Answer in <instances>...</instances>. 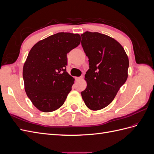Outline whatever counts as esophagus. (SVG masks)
<instances>
[{
	"instance_id": "34e87169",
	"label": "esophagus",
	"mask_w": 154,
	"mask_h": 154,
	"mask_svg": "<svg viewBox=\"0 0 154 154\" xmlns=\"http://www.w3.org/2000/svg\"><path fill=\"white\" fill-rule=\"evenodd\" d=\"M82 78H83V76H80V77H76V78H75V79H76V81H80V80H82Z\"/></svg>"
}]
</instances>
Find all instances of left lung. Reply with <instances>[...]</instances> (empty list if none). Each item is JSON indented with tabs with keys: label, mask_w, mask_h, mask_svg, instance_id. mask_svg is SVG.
Here are the masks:
<instances>
[{
	"label": "left lung",
	"mask_w": 154,
	"mask_h": 154,
	"mask_svg": "<svg viewBox=\"0 0 154 154\" xmlns=\"http://www.w3.org/2000/svg\"><path fill=\"white\" fill-rule=\"evenodd\" d=\"M82 45L88 58L87 87L81 92L88 109L99 110L108 106L128 78L129 60L123 46L112 37L86 31Z\"/></svg>",
	"instance_id": "obj_1"
}]
</instances>
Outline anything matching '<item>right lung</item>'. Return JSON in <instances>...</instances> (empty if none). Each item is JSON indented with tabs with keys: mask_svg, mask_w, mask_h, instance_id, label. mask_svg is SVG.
Here are the masks:
<instances>
[{
	"mask_svg": "<svg viewBox=\"0 0 154 154\" xmlns=\"http://www.w3.org/2000/svg\"><path fill=\"white\" fill-rule=\"evenodd\" d=\"M80 41L79 34L58 32L40 40L30 50L23 67L24 88L39 110L50 112L64 103L74 82L66 71L67 54Z\"/></svg>",
	"mask_w": 154,
	"mask_h": 154,
	"instance_id": "obj_1",
	"label": "right lung"
}]
</instances>
